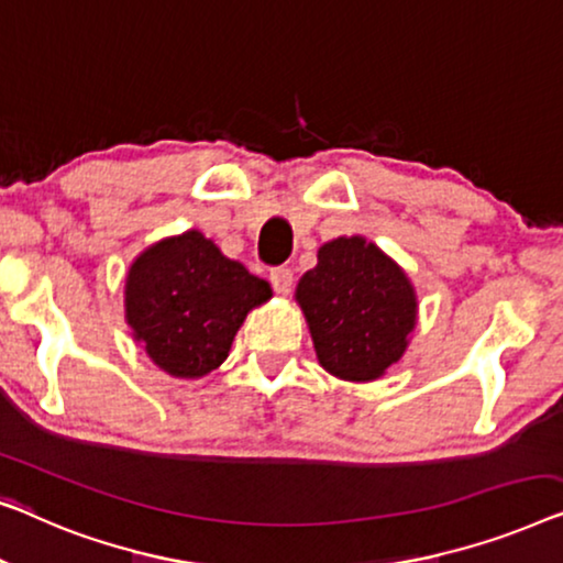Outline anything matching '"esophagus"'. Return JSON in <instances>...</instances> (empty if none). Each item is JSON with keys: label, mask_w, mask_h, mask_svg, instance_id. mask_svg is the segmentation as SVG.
Returning <instances> with one entry per match:
<instances>
[{"label": "esophagus", "mask_w": 563, "mask_h": 563, "mask_svg": "<svg viewBox=\"0 0 563 563\" xmlns=\"http://www.w3.org/2000/svg\"><path fill=\"white\" fill-rule=\"evenodd\" d=\"M271 283L278 296H288L292 288V271L290 267H275V271L271 273Z\"/></svg>", "instance_id": "obj_1"}]
</instances>
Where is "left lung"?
I'll return each instance as SVG.
<instances>
[{"label": "left lung", "instance_id": "1", "mask_svg": "<svg viewBox=\"0 0 563 563\" xmlns=\"http://www.w3.org/2000/svg\"><path fill=\"white\" fill-rule=\"evenodd\" d=\"M296 300L321 367L339 379L369 383L408 350L418 298L402 267L364 236H339L298 280Z\"/></svg>", "mask_w": 563, "mask_h": 563}]
</instances>
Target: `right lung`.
<instances>
[{"label":"right lung","instance_id":"right-lung-1","mask_svg":"<svg viewBox=\"0 0 563 563\" xmlns=\"http://www.w3.org/2000/svg\"><path fill=\"white\" fill-rule=\"evenodd\" d=\"M271 296L263 278L188 229L155 242L130 265L124 319L157 367L196 379L229 357L247 313Z\"/></svg>","mask_w":563,"mask_h":563}]
</instances>
